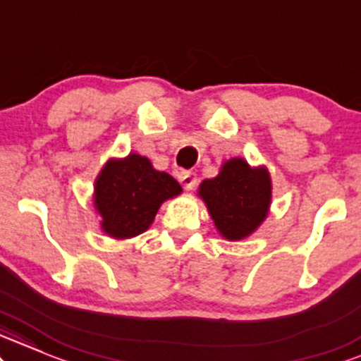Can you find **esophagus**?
<instances>
[{"mask_svg":"<svg viewBox=\"0 0 361 361\" xmlns=\"http://www.w3.org/2000/svg\"><path fill=\"white\" fill-rule=\"evenodd\" d=\"M179 180L182 184V188H184L185 190H192L194 188H196V173L194 172H182L179 176Z\"/></svg>","mask_w":361,"mask_h":361,"instance_id":"1","label":"esophagus"}]
</instances>
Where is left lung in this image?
I'll return each mask as SVG.
<instances>
[{"instance_id":"8db88e82","label":"left lung","mask_w":361,"mask_h":361,"mask_svg":"<svg viewBox=\"0 0 361 361\" xmlns=\"http://www.w3.org/2000/svg\"><path fill=\"white\" fill-rule=\"evenodd\" d=\"M197 196L204 201L216 230L224 240L240 241L255 233L272 204V179L265 165L252 167L233 157L213 179L199 184Z\"/></svg>"}]
</instances>
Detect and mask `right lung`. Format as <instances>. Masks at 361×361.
Returning <instances> with one entry per match:
<instances>
[{
	"label": "right lung",
	"instance_id": "add662e5",
	"mask_svg": "<svg viewBox=\"0 0 361 361\" xmlns=\"http://www.w3.org/2000/svg\"><path fill=\"white\" fill-rule=\"evenodd\" d=\"M180 192L179 182L154 169L147 157L128 154L103 165L94 180L92 202L104 235L130 240L147 231L160 206Z\"/></svg>",
	"mask_w": 361,
	"mask_h": 361
}]
</instances>
